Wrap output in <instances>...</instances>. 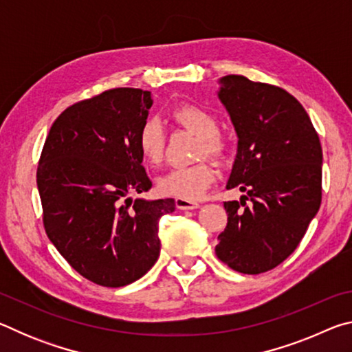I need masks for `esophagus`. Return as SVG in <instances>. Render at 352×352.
Listing matches in <instances>:
<instances>
[{
    "label": "esophagus",
    "instance_id": "esophagus-1",
    "mask_svg": "<svg viewBox=\"0 0 352 352\" xmlns=\"http://www.w3.org/2000/svg\"><path fill=\"white\" fill-rule=\"evenodd\" d=\"M175 206L178 210H195V208L200 206V204H197V201L184 200V199H175Z\"/></svg>",
    "mask_w": 352,
    "mask_h": 352
}]
</instances>
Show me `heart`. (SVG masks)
<instances>
[{
	"label": "heart",
	"mask_w": 352,
	"mask_h": 352,
	"mask_svg": "<svg viewBox=\"0 0 352 352\" xmlns=\"http://www.w3.org/2000/svg\"><path fill=\"white\" fill-rule=\"evenodd\" d=\"M177 124L190 130L201 138L200 157L210 155L214 158L223 157L225 142L219 136V122L211 111L195 105H182L172 111ZM136 146L147 164L162 163L166 147V132L163 124L155 118H148L141 124L136 135ZM217 170L210 163H199L186 168H174L158 180V190L169 197L197 200L206 189L216 182Z\"/></svg>",
	"instance_id": "obj_1"
}]
</instances>
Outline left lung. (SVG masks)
Wrapping results in <instances>:
<instances>
[{
  "mask_svg": "<svg viewBox=\"0 0 352 352\" xmlns=\"http://www.w3.org/2000/svg\"><path fill=\"white\" fill-rule=\"evenodd\" d=\"M237 133V155L226 189L228 223L219 234L217 258L230 269L259 275L281 264L321 204L323 152L302 105L283 88L230 74L217 93Z\"/></svg>",
  "mask_w": 352,
  "mask_h": 352,
  "instance_id": "left-lung-1",
  "label": "left lung"
}]
</instances>
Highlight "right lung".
Returning a JSON list of instances; mask_svg holds the SVG:
<instances>
[{"label":"right lung","instance_id":"1","mask_svg":"<svg viewBox=\"0 0 352 352\" xmlns=\"http://www.w3.org/2000/svg\"><path fill=\"white\" fill-rule=\"evenodd\" d=\"M151 91L113 88L68 107L47 133L37 168L43 225L68 264L104 287H122L160 256L158 222L174 199L132 200L152 188L136 135Z\"/></svg>","mask_w":352,"mask_h":352}]
</instances>
